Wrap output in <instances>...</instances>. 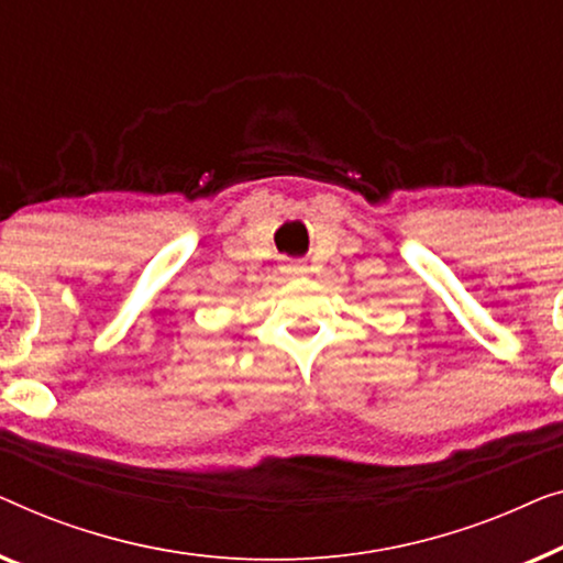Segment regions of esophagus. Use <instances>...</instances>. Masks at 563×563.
Wrapping results in <instances>:
<instances>
[{
    "mask_svg": "<svg viewBox=\"0 0 563 563\" xmlns=\"http://www.w3.org/2000/svg\"><path fill=\"white\" fill-rule=\"evenodd\" d=\"M280 271L288 275V278H303V275L308 273V265L306 263H288V265H283Z\"/></svg>",
    "mask_w": 563,
    "mask_h": 563,
    "instance_id": "34e87169",
    "label": "esophagus"
}]
</instances>
